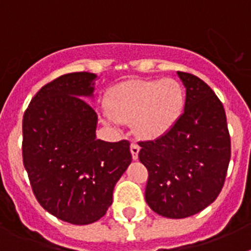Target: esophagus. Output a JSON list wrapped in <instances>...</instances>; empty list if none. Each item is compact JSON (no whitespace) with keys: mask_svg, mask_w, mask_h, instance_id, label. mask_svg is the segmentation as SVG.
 <instances>
[{"mask_svg":"<svg viewBox=\"0 0 251 251\" xmlns=\"http://www.w3.org/2000/svg\"><path fill=\"white\" fill-rule=\"evenodd\" d=\"M130 153H132V158L134 161L138 159V153H139V146L137 143H132L130 145Z\"/></svg>","mask_w":251,"mask_h":251,"instance_id":"1","label":"esophagus"}]
</instances>
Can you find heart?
<instances>
[{"mask_svg":"<svg viewBox=\"0 0 251 251\" xmlns=\"http://www.w3.org/2000/svg\"><path fill=\"white\" fill-rule=\"evenodd\" d=\"M185 103L183 86L175 79L126 81L110 92L104 122L114 127L133 121L139 138L157 139L178 123Z\"/></svg>","mask_w":251,"mask_h":251,"instance_id":"heart-1","label":"heart"}]
</instances>
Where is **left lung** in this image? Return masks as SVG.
<instances>
[{
	"mask_svg": "<svg viewBox=\"0 0 251 251\" xmlns=\"http://www.w3.org/2000/svg\"><path fill=\"white\" fill-rule=\"evenodd\" d=\"M177 74L186 88L185 110L165 136L139 142L138 154L148 170L146 201L170 219L192 216L216 200L231 154L220 99L200 77Z\"/></svg>",
	"mask_w": 251,
	"mask_h": 251,
	"instance_id": "obj_1",
	"label": "left lung"
}]
</instances>
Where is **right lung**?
<instances>
[{
    "label": "right lung",
    "mask_w": 251,
    "mask_h": 251,
    "mask_svg": "<svg viewBox=\"0 0 251 251\" xmlns=\"http://www.w3.org/2000/svg\"><path fill=\"white\" fill-rule=\"evenodd\" d=\"M97 75L72 73L36 93L22 121V158L39 203L65 223L104 216L113 190L132 162L129 142L97 139L93 97Z\"/></svg>",
    "instance_id": "1"
}]
</instances>
